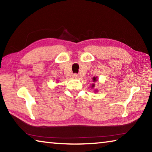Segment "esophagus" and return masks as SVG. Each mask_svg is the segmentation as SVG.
<instances>
[{
    "label": "esophagus",
    "mask_w": 152,
    "mask_h": 152,
    "mask_svg": "<svg viewBox=\"0 0 152 152\" xmlns=\"http://www.w3.org/2000/svg\"><path fill=\"white\" fill-rule=\"evenodd\" d=\"M72 76H73V78H78V74H74L73 75H72Z\"/></svg>",
    "instance_id": "34e87169"
}]
</instances>
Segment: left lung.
<instances>
[{
  "instance_id": "left-lung-1",
  "label": "left lung",
  "mask_w": 152,
  "mask_h": 152,
  "mask_svg": "<svg viewBox=\"0 0 152 152\" xmlns=\"http://www.w3.org/2000/svg\"><path fill=\"white\" fill-rule=\"evenodd\" d=\"M96 78H95V77H94V78H93V82H96ZM92 88H93V87H94V84H92Z\"/></svg>"
}]
</instances>
